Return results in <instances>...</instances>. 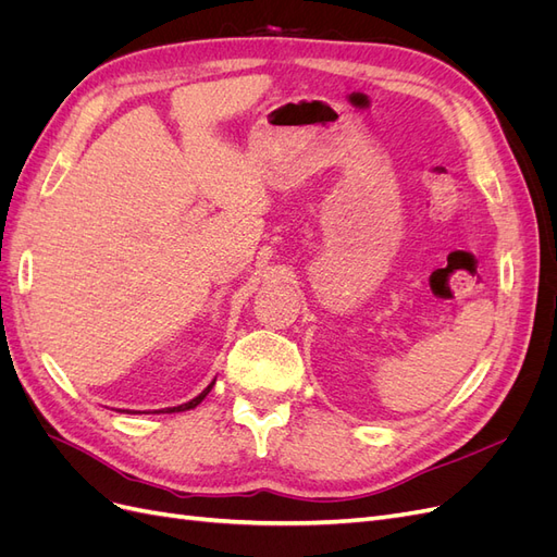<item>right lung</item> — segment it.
Instances as JSON below:
<instances>
[{
  "instance_id": "right-lung-1",
  "label": "right lung",
  "mask_w": 557,
  "mask_h": 557,
  "mask_svg": "<svg viewBox=\"0 0 557 557\" xmlns=\"http://www.w3.org/2000/svg\"><path fill=\"white\" fill-rule=\"evenodd\" d=\"M215 383V381H213ZM213 383L209 385V387H205V391H201L195 399H190V401H185V404H181V407H174V409H170V413H174V411H188V409H195L197 407V404L201 401V399H205L209 393H211V387H213Z\"/></svg>"
}]
</instances>
